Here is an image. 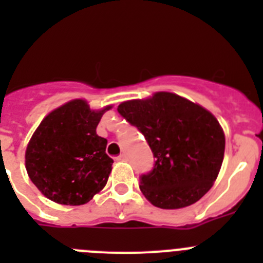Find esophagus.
I'll use <instances>...</instances> for the list:
<instances>
[{
    "label": "esophagus",
    "mask_w": 263,
    "mask_h": 263,
    "mask_svg": "<svg viewBox=\"0 0 263 263\" xmlns=\"http://www.w3.org/2000/svg\"><path fill=\"white\" fill-rule=\"evenodd\" d=\"M116 159L120 160V162H124V160H126L127 158H126V155H125V154H121V155H118V157L116 158Z\"/></svg>",
    "instance_id": "obj_1"
}]
</instances>
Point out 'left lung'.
<instances>
[{
	"instance_id": "8db88e82",
	"label": "left lung",
	"mask_w": 263,
	"mask_h": 263,
	"mask_svg": "<svg viewBox=\"0 0 263 263\" xmlns=\"http://www.w3.org/2000/svg\"><path fill=\"white\" fill-rule=\"evenodd\" d=\"M117 110L145 136L154 154V167L141 175L139 185L153 205L184 208L210 191L225 150L224 132L211 111L170 92L125 101Z\"/></svg>"
}]
</instances>
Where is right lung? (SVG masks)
<instances>
[{"instance_id":"1","label":"right lung","mask_w":263,"mask_h":263,"mask_svg":"<svg viewBox=\"0 0 263 263\" xmlns=\"http://www.w3.org/2000/svg\"><path fill=\"white\" fill-rule=\"evenodd\" d=\"M72 100L43 118L25 154L31 182L47 199L64 205L85 204L105 187L113 159L96 127L106 110Z\"/></svg>"}]
</instances>
